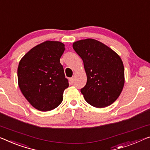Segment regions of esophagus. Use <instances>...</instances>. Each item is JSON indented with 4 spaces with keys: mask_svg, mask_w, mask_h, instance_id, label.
<instances>
[{
    "mask_svg": "<svg viewBox=\"0 0 150 150\" xmlns=\"http://www.w3.org/2000/svg\"><path fill=\"white\" fill-rule=\"evenodd\" d=\"M69 82H70L71 84H73V83H74V78L73 77H71L69 79Z\"/></svg>",
    "mask_w": 150,
    "mask_h": 150,
    "instance_id": "obj_1",
    "label": "esophagus"
}]
</instances>
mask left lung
<instances>
[{"mask_svg":"<svg viewBox=\"0 0 150 150\" xmlns=\"http://www.w3.org/2000/svg\"><path fill=\"white\" fill-rule=\"evenodd\" d=\"M73 48L83 60L87 75L86 85L81 89L86 101L96 108L110 106L124 86L121 59L109 47L93 39L75 42Z\"/></svg>","mask_w":150,"mask_h":150,"instance_id":"1","label":"left lung"}]
</instances>
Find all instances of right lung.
<instances>
[{
  "label": "right lung",
  "instance_id": "right-lung-1",
  "mask_svg": "<svg viewBox=\"0 0 150 150\" xmlns=\"http://www.w3.org/2000/svg\"><path fill=\"white\" fill-rule=\"evenodd\" d=\"M60 42L46 41L33 47L19 62L18 84L32 106L40 111L57 108L69 87L60 59L64 51Z\"/></svg>",
  "mask_w": 150,
  "mask_h": 150
}]
</instances>
